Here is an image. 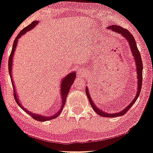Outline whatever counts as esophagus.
I'll list each match as a JSON object with an SVG mask.
<instances>
[{
  "label": "esophagus",
  "mask_w": 153,
  "mask_h": 153,
  "mask_svg": "<svg viewBox=\"0 0 153 153\" xmlns=\"http://www.w3.org/2000/svg\"><path fill=\"white\" fill-rule=\"evenodd\" d=\"M81 74H82V73H81ZM79 75H80V74H79Z\"/></svg>",
  "instance_id": "esophagus-1"
}]
</instances>
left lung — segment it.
I'll list each match as a JSON object with an SVG mask.
<instances>
[{
    "label": "left lung",
    "instance_id": "obj_1",
    "mask_svg": "<svg viewBox=\"0 0 153 153\" xmlns=\"http://www.w3.org/2000/svg\"><path fill=\"white\" fill-rule=\"evenodd\" d=\"M107 29H111V31H115V32L119 33L120 36H122V37H124L125 39L127 40L128 43V45L130 48H131V51L132 55H133L134 60L135 62V66H136V71H137V93L135 95V97H134L133 100H132L131 103L128 104V106L126 108L123 109L120 112L117 113H106L103 110H101V109L99 108L96 105H95L94 102H93V100L91 97L89 91H88V87H86V94L87 95L88 99L89 100V102L91 104V106L93 110L95 111V112L97 114H98L99 115L102 116V117H119V116H122L125 115L126 113L129 110L130 108H131V106L133 105L134 103L136 102V100H137L139 95H140L141 89H142V71H143V65H142V58H141V55L140 51L137 49V44L135 42V38H134L133 36L126 29H123L122 27L115 25H112L108 26L107 27Z\"/></svg>",
    "mask_w": 153,
    "mask_h": 153
}]
</instances>
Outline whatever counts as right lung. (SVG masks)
I'll list each match as a JSON object with an SVG mask.
<instances>
[{
    "label": "right lung",
    "instance_id": "1",
    "mask_svg": "<svg viewBox=\"0 0 153 153\" xmlns=\"http://www.w3.org/2000/svg\"><path fill=\"white\" fill-rule=\"evenodd\" d=\"M39 22H40V21H38V20H34V21L31 22V23L29 25V26L26 27L25 28H24L19 33H18L17 37L16 38V39L14 40V42H13L12 50H11V54L10 56V59H9L8 65H9V73H10L11 80V84H12L13 88L14 98L16 100V103L18 104V105L19 106L20 108H21L22 110L25 111V112H26L27 114H29V115H31V117H32L34 120L39 121V122H45V121H49V120L55 119V118H56L57 117H58V116L60 115V113L62 112V109L64 108V106H65V104L66 103V100H67V95L69 92L71 86H72L73 84H74L75 79H76V71L71 72L69 74L67 75L65 77H64L63 78L61 79V82H60L61 83H60V96H61V99H62L61 100V106L60 107V108H59L58 112L55 113L53 115L45 116V115H40V114H38V113H33L32 112H31V111H29V110H27V109H26L23 106H22L21 102H20L19 97H18L17 91L16 90L14 82H13V79L12 77V66H13V56H14L16 48V47H17V44H18V40H19V38H21V36H23L24 34H25L27 31H29L32 29H33L34 27H35L38 23H39Z\"/></svg>",
    "mask_w": 153,
    "mask_h": 153
}]
</instances>
